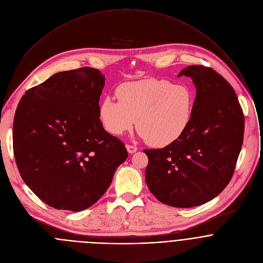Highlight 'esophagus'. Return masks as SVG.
I'll list each match as a JSON object with an SVG mask.
<instances>
[{
  "mask_svg": "<svg viewBox=\"0 0 263 263\" xmlns=\"http://www.w3.org/2000/svg\"><path fill=\"white\" fill-rule=\"evenodd\" d=\"M126 150L129 154H134L138 151V148L136 146H132V145H126Z\"/></svg>",
  "mask_w": 263,
  "mask_h": 263,
  "instance_id": "obj_1",
  "label": "esophagus"
}]
</instances>
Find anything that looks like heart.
<instances>
[{"mask_svg": "<svg viewBox=\"0 0 263 263\" xmlns=\"http://www.w3.org/2000/svg\"><path fill=\"white\" fill-rule=\"evenodd\" d=\"M116 94L118 101L105 97L99 105L102 125L113 136L129 132L137 121L143 139L152 146L166 147L176 142L191 122L195 95L186 85L149 79L125 83Z\"/></svg>", "mask_w": 263, "mask_h": 263, "instance_id": "b5f03b06", "label": "heart"}]
</instances>
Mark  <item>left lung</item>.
I'll list each match as a JSON object with an SVG mask.
<instances>
[{"label": "left lung", "instance_id": "1", "mask_svg": "<svg viewBox=\"0 0 263 263\" xmlns=\"http://www.w3.org/2000/svg\"><path fill=\"white\" fill-rule=\"evenodd\" d=\"M192 79L196 96L186 132L163 149H145L146 183L162 203L174 208L203 204L229 184L243 144L244 115L222 76L195 65L178 77Z\"/></svg>", "mask_w": 263, "mask_h": 263}]
</instances>
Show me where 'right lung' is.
<instances>
[{"label": "right lung", "mask_w": 263, "mask_h": 263, "mask_svg": "<svg viewBox=\"0 0 263 263\" xmlns=\"http://www.w3.org/2000/svg\"><path fill=\"white\" fill-rule=\"evenodd\" d=\"M105 76L85 67L57 73L26 91L13 122L19 173L38 197L57 209L93 205L126 160L124 144L99 118Z\"/></svg>", "instance_id": "right-lung-1"}]
</instances>
